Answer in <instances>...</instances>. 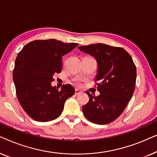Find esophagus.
<instances>
[{
    "instance_id": "34e87169",
    "label": "esophagus",
    "mask_w": 157,
    "mask_h": 157,
    "mask_svg": "<svg viewBox=\"0 0 157 157\" xmlns=\"http://www.w3.org/2000/svg\"><path fill=\"white\" fill-rule=\"evenodd\" d=\"M81 93H82V91H80V90H78V89H75V94H76V95H78V94H80Z\"/></svg>"
}]
</instances>
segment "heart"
Returning <instances> with one entry per match:
<instances>
[{"mask_svg":"<svg viewBox=\"0 0 157 157\" xmlns=\"http://www.w3.org/2000/svg\"><path fill=\"white\" fill-rule=\"evenodd\" d=\"M74 83H75V84H76V86H81V81L79 80V79H78V78H74Z\"/></svg>","mask_w":157,"mask_h":157,"instance_id":"b5f03b06","label":"heart"}]
</instances>
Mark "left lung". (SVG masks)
<instances>
[{
  "mask_svg": "<svg viewBox=\"0 0 157 157\" xmlns=\"http://www.w3.org/2000/svg\"><path fill=\"white\" fill-rule=\"evenodd\" d=\"M79 50L95 57L98 63L96 78L98 96L86 93L88 104L82 107L86 118L96 124L117 119L130 101L134 91L136 68L129 53L121 47L103 44L78 46Z\"/></svg>",
  "mask_w": 157,
  "mask_h": 157,
  "instance_id": "8db88e82",
  "label": "left lung"
}]
</instances>
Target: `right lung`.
<instances>
[{"label":"right lung","mask_w":157,"mask_h":157,"mask_svg":"<svg viewBox=\"0 0 157 157\" xmlns=\"http://www.w3.org/2000/svg\"><path fill=\"white\" fill-rule=\"evenodd\" d=\"M56 39L36 40L17 56L13 78L17 98L27 114L38 121H49L62 113L66 100L75 94L70 84L61 90L51 86L56 73H61L62 56L78 46Z\"/></svg>","instance_id":"add662e5"}]
</instances>
